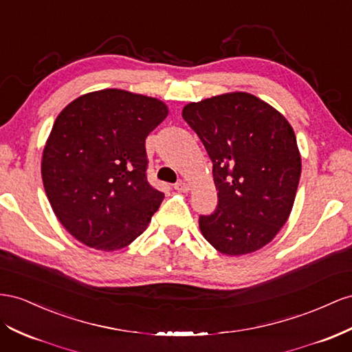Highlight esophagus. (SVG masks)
I'll list each match as a JSON object with an SVG mask.
<instances>
[{"label": "esophagus", "instance_id": "obj_1", "mask_svg": "<svg viewBox=\"0 0 352 352\" xmlns=\"http://www.w3.org/2000/svg\"><path fill=\"white\" fill-rule=\"evenodd\" d=\"M175 189L179 192H188L189 191V185L185 182V180H179L177 184H175Z\"/></svg>", "mask_w": 352, "mask_h": 352}]
</instances>
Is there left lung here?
I'll return each mask as SVG.
<instances>
[{
  "label": "left lung",
  "instance_id": "1",
  "mask_svg": "<svg viewBox=\"0 0 352 352\" xmlns=\"http://www.w3.org/2000/svg\"><path fill=\"white\" fill-rule=\"evenodd\" d=\"M182 117L213 163L217 206L199 216L204 239L228 256L262 249L287 222L299 185L300 155L289 121L243 91L188 103Z\"/></svg>",
  "mask_w": 352,
  "mask_h": 352
}]
</instances>
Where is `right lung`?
Segmentation results:
<instances>
[{"label": "right lung", "mask_w": 352, "mask_h": 352, "mask_svg": "<svg viewBox=\"0 0 352 352\" xmlns=\"http://www.w3.org/2000/svg\"><path fill=\"white\" fill-rule=\"evenodd\" d=\"M168 113L163 102L107 89L71 102L56 118L41 175L54 214L98 250H120L146 230L164 192L148 182L145 139Z\"/></svg>", "instance_id": "1"}]
</instances>
